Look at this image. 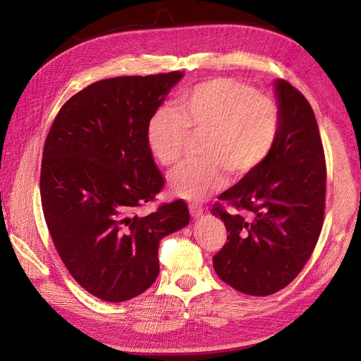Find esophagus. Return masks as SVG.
I'll return each instance as SVG.
<instances>
[{
    "label": "esophagus",
    "instance_id": "1",
    "mask_svg": "<svg viewBox=\"0 0 361 361\" xmlns=\"http://www.w3.org/2000/svg\"><path fill=\"white\" fill-rule=\"evenodd\" d=\"M203 206H200V204H197V203H190L189 204V212H190V216L192 217H195V219H198V217H202L203 216Z\"/></svg>",
    "mask_w": 361,
    "mask_h": 361
}]
</instances>
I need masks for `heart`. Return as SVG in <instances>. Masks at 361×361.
<instances>
[{
  "mask_svg": "<svg viewBox=\"0 0 361 361\" xmlns=\"http://www.w3.org/2000/svg\"><path fill=\"white\" fill-rule=\"evenodd\" d=\"M281 110L270 96L231 78L197 83L176 99V106L153 111L145 142L159 164L178 163L189 136H202L198 158L169 175L172 192L186 200H204L226 181L245 178L271 155L281 133Z\"/></svg>",
  "mask_w": 361,
  "mask_h": 361,
  "instance_id": "1",
  "label": "heart"
}]
</instances>
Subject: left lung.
<instances>
[{"label": "left lung", "mask_w": 361, "mask_h": 361, "mask_svg": "<svg viewBox=\"0 0 361 361\" xmlns=\"http://www.w3.org/2000/svg\"><path fill=\"white\" fill-rule=\"evenodd\" d=\"M281 133L257 171L225 190L211 212L226 243L212 257L219 278L237 291L267 296L287 287L312 256L323 228L326 159L312 106L287 80H276Z\"/></svg>", "instance_id": "left-lung-1"}]
</instances>
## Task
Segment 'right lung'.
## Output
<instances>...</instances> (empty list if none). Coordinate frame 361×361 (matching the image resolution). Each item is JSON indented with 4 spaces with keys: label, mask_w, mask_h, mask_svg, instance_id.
I'll use <instances>...</instances> for the list:
<instances>
[{
    "label": "right lung",
    "mask_w": 361,
    "mask_h": 361,
    "mask_svg": "<svg viewBox=\"0 0 361 361\" xmlns=\"http://www.w3.org/2000/svg\"><path fill=\"white\" fill-rule=\"evenodd\" d=\"M181 78L172 71L91 83L63 104L46 136V225L68 271L102 301L144 293L158 278L159 240L189 224L183 200L137 212L164 186L145 127Z\"/></svg>",
    "instance_id": "1"
}]
</instances>
